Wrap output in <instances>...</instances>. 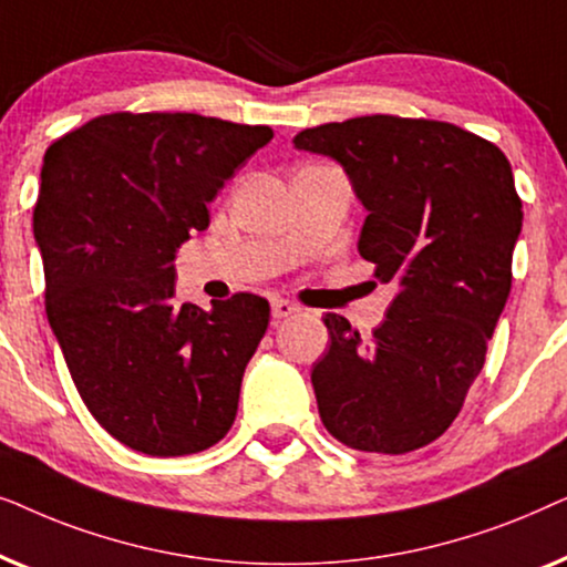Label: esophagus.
<instances>
[{
	"mask_svg": "<svg viewBox=\"0 0 567 567\" xmlns=\"http://www.w3.org/2000/svg\"><path fill=\"white\" fill-rule=\"evenodd\" d=\"M297 312H299V307L289 299H274V301H270V315H274V320H286V317H291Z\"/></svg>",
	"mask_w": 567,
	"mask_h": 567,
	"instance_id": "esophagus-1",
	"label": "esophagus"
}]
</instances>
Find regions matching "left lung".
<instances>
[{
  "label": "left lung",
  "instance_id": "1",
  "mask_svg": "<svg viewBox=\"0 0 567 567\" xmlns=\"http://www.w3.org/2000/svg\"><path fill=\"white\" fill-rule=\"evenodd\" d=\"M293 146L346 169L367 208L361 258L398 286L371 340L324 315L320 417L355 452H415L460 415L506 307L524 221L514 173L498 146L444 121L363 115L305 128Z\"/></svg>",
  "mask_w": 567,
  "mask_h": 567
}]
</instances>
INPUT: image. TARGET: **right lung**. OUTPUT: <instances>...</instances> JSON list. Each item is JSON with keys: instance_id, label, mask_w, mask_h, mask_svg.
Wrapping results in <instances>:
<instances>
[{"instance_id": "obj_1", "label": "right lung", "mask_w": 567, "mask_h": 567, "mask_svg": "<svg viewBox=\"0 0 567 567\" xmlns=\"http://www.w3.org/2000/svg\"><path fill=\"white\" fill-rule=\"evenodd\" d=\"M268 126L111 113L49 146L33 235L45 315L80 398L134 452L183 456L227 436L268 301H175V252Z\"/></svg>"}]
</instances>
